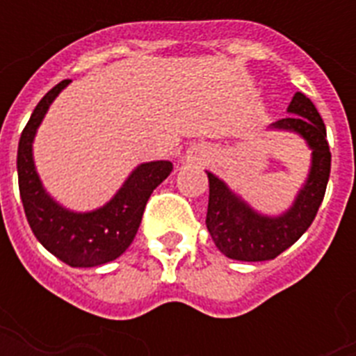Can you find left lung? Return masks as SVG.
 Returning a JSON list of instances; mask_svg holds the SVG:
<instances>
[{
    "instance_id": "1",
    "label": "left lung",
    "mask_w": 356,
    "mask_h": 356,
    "mask_svg": "<svg viewBox=\"0 0 356 356\" xmlns=\"http://www.w3.org/2000/svg\"><path fill=\"white\" fill-rule=\"evenodd\" d=\"M288 112L270 129L298 133L311 148V170L296 200L280 216H263L234 194L225 181L209 173V202L206 227L219 252L236 261H267L296 244L311 227L321 208L330 179V154L326 127L309 97L296 93Z\"/></svg>"
}]
</instances>
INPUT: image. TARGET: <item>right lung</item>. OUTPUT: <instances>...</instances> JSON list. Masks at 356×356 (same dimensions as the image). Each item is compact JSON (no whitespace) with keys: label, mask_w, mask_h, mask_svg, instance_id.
<instances>
[{"label":"right lung","mask_w":356,"mask_h":356,"mask_svg":"<svg viewBox=\"0 0 356 356\" xmlns=\"http://www.w3.org/2000/svg\"><path fill=\"white\" fill-rule=\"evenodd\" d=\"M68 83V80L57 83L38 102L20 135L17 152L20 200L30 229L47 252L70 267H99L114 261L129 248L139 231L150 194L170 175L173 163L168 160L140 163L125 179L120 191L93 211L63 208L43 188L35 171L32 143L51 102Z\"/></svg>","instance_id":"obj_1"}]
</instances>
